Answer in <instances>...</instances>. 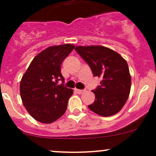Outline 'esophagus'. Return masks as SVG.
<instances>
[{"label": "esophagus", "mask_w": 156, "mask_h": 156, "mask_svg": "<svg viewBox=\"0 0 156 156\" xmlns=\"http://www.w3.org/2000/svg\"><path fill=\"white\" fill-rule=\"evenodd\" d=\"M75 91H76V92L78 93V94H82L83 92H84V91H85V90H79V89H75Z\"/></svg>", "instance_id": "34e87169"}]
</instances>
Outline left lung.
I'll use <instances>...</instances> for the list:
<instances>
[{
    "label": "left lung",
    "mask_w": 156,
    "mask_h": 156,
    "mask_svg": "<svg viewBox=\"0 0 156 156\" xmlns=\"http://www.w3.org/2000/svg\"><path fill=\"white\" fill-rule=\"evenodd\" d=\"M75 51L90 67L94 76L102 78L93 90L95 100L88 108L108 117L119 112L128 99L131 77L127 63L120 54L103 46H78Z\"/></svg>",
    "instance_id": "1"
}]
</instances>
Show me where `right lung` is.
Here are the masks:
<instances>
[{
    "instance_id": "add662e5",
    "label": "right lung",
    "mask_w": 156,
    "mask_h": 156,
    "mask_svg": "<svg viewBox=\"0 0 156 156\" xmlns=\"http://www.w3.org/2000/svg\"><path fill=\"white\" fill-rule=\"evenodd\" d=\"M70 44L49 47L31 61L20 82L23 105L37 122L50 124L59 119L67 109L73 90L64 87L61 64L73 50Z\"/></svg>"
}]
</instances>
